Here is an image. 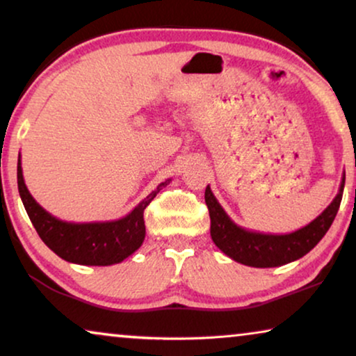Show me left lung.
<instances>
[{"label": "left lung", "mask_w": 356, "mask_h": 356, "mask_svg": "<svg viewBox=\"0 0 356 356\" xmlns=\"http://www.w3.org/2000/svg\"><path fill=\"white\" fill-rule=\"evenodd\" d=\"M345 186V173L334 201L324 209L323 213L289 235H269L246 230L228 217L223 207L213 196L211 186L206 188V204L211 216V236L223 254L240 264L251 267H279L293 262L313 250L332 225L342 201Z\"/></svg>", "instance_id": "1"}]
</instances>
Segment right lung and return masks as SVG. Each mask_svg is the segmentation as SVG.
<instances>
[{"mask_svg":"<svg viewBox=\"0 0 356 356\" xmlns=\"http://www.w3.org/2000/svg\"><path fill=\"white\" fill-rule=\"evenodd\" d=\"M168 183L170 179L160 183L155 191L118 220L66 222L51 216L32 197L24 181L21 155L17 159L19 194L38 236L61 259L81 266L118 264L138 251L145 238L144 209Z\"/></svg>","mask_w":356,"mask_h":356,"instance_id":"add662e5","label":"right lung"}]
</instances>
